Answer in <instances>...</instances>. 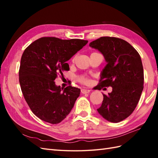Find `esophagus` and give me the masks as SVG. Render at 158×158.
<instances>
[{"label": "esophagus", "instance_id": "1", "mask_svg": "<svg viewBox=\"0 0 158 158\" xmlns=\"http://www.w3.org/2000/svg\"><path fill=\"white\" fill-rule=\"evenodd\" d=\"M90 91H91V90H90L89 89L83 88V89H81V93H82V94H87V93H89Z\"/></svg>", "mask_w": 158, "mask_h": 158}]
</instances>
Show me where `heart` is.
Returning a JSON list of instances; mask_svg holds the SVG:
<instances>
[{
  "mask_svg": "<svg viewBox=\"0 0 158 158\" xmlns=\"http://www.w3.org/2000/svg\"><path fill=\"white\" fill-rule=\"evenodd\" d=\"M79 81L83 83H88L89 82V80L87 78H85V77H81V78L79 79Z\"/></svg>",
  "mask_w": 158,
  "mask_h": 158,
  "instance_id": "1",
  "label": "heart"
}]
</instances>
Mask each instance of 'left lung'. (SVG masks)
Returning <instances> with one entry per match:
<instances>
[{
	"label": "left lung",
	"mask_w": 158,
	"mask_h": 158,
	"mask_svg": "<svg viewBox=\"0 0 158 158\" xmlns=\"http://www.w3.org/2000/svg\"><path fill=\"white\" fill-rule=\"evenodd\" d=\"M89 46L98 49L107 63L96 89L109 86L113 88L108 95L102 94V105L97 110L109 122H119L132 114L143 92L141 58L130 43L119 38L102 36L90 43Z\"/></svg>",
	"instance_id": "left-lung-1"
}]
</instances>
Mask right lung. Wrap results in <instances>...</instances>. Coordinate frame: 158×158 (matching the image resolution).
Here are the masks:
<instances>
[{
    "instance_id": "add662e5",
    "label": "right lung",
    "mask_w": 158,
    "mask_h": 158,
    "mask_svg": "<svg viewBox=\"0 0 158 158\" xmlns=\"http://www.w3.org/2000/svg\"><path fill=\"white\" fill-rule=\"evenodd\" d=\"M88 41L42 37L23 52L19 81L26 102L39 119L56 124L66 118L80 94V89L56 85L58 74L69 69L66 62Z\"/></svg>"
}]
</instances>
